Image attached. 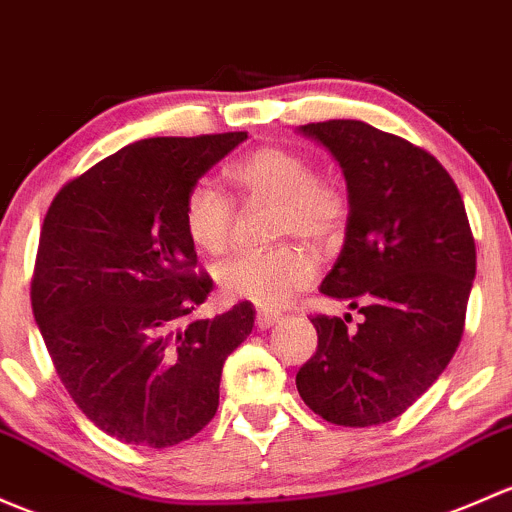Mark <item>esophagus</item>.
<instances>
[{"instance_id":"34e87169","label":"esophagus","mask_w":512,"mask_h":512,"mask_svg":"<svg viewBox=\"0 0 512 512\" xmlns=\"http://www.w3.org/2000/svg\"><path fill=\"white\" fill-rule=\"evenodd\" d=\"M279 319H282V316L274 314V311H260V314H257V328H260V331H267V328L277 326Z\"/></svg>"}]
</instances>
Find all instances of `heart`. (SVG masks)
I'll use <instances>...</instances> for the list:
<instances>
[{
	"label": "heart",
	"instance_id": "heart-1",
	"mask_svg": "<svg viewBox=\"0 0 512 512\" xmlns=\"http://www.w3.org/2000/svg\"><path fill=\"white\" fill-rule=\"evenodd\" d=\"M228 176L250 196L277 203L274 230L279 238H301L326 245L343 230L348 196L336 181L314 176L304 154L287 147H260L235 161ZM233 201L215 181L191 188L184 208L188 238L201 250L220 255L233 238ZM316 277V262L304 247L279 245L272 250L238 252L215 270V282L230 301L257 309H282Z\"/></svg>",
	"mask_w": 512,
	"mask_h": 512
}]
</instances>
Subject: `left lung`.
I'll return each instance as SVG.
<instances>
[{
	"instance_id": "8db88e82",
	"label": "left lung",
	"mask_w": 512,
	"mask_h": 512,
	"mask_svg": "<svg viewBox=\"0 0 512 512\" xmlns=\"http://www.w3.org/2000/svg\"><path fill=\"white\" fill-rule=\"evenodd\" d=\"M331 154L348 193L346 240L319 292L358 303L363 324L311 319L319 346L297 373L309 410L331 424L400 417L459 348L476 277L464 201L432 154L358 120L297 127Z\"/></svg>"
}]
</instances>
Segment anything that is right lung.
I'll return each mask as SVG.
<instances>
[{
  "label": "right lung",
  "instance_id": "1",
  "mask_svg": "<svg viewBox=\"0 0 512 512\" xmlns=\"http://www.w3.org/2000/svg\"><path fill=\"white\" fill-rule=\"evenodd\" d=\"M245 139L127 144L63 186L43 218L34 319L75 405L125 444L164 449L201 432L225 358L255 326L247 301L186 324L213 289L191 272L186 198Z\"/></svg>",
  "mask_w": 512,
  "mask_h": 512
}]
</instances>
